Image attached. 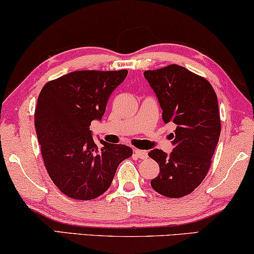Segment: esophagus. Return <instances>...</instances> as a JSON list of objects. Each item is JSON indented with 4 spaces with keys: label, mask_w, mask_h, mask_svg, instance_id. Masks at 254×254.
<instances>
[{
    "label": "esophagus",
    "mask_w": 254,
    "mask_h": 254,
    "mask_svg": "<svg viewBox=\"0 0 254 254\" xmlns=\"http://www.w3.org/2000/svg\"><path fill=\"white\" fill-rule=\"evenodd\" d=\"M134 154H135V156H136V157L141 158V159L147 158V156H148V152H147V151H144V150H140V149H135V150H134Z\"/></svg>",
    "instance_id": "obj_1"
}]
</instances>
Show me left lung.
Here are the masks:
<instances>
[{"label": "left lung", "instance_id": "1", "mask_svg": "<svg viewBox=\"0 0 254 254\" xmlns=\"http://www.w3.org/2000/svg\"><path fill=\"white\" fill-rule=\"evenodd\" d=\"M163 110L165 124L177 126L170 155L154 149L149 157L159 165L150 185L168 197L192 193L202 183L221 134L217 96L204 77L178 64L144 71Z\"/></svg>", "mask_w": 254, "mask_h": 254}]
</instances>
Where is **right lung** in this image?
<instances>
[{
  "mask_svg": "<svg viewBox=\"0 0 254 254\" xmlns=\"http://www.w3.org/2000/svg\"><path fill=\"white\" fill-rule=\"evenodd\" d=\"M127 70H79L47 82L34 112L46 170L55 186L75 200H92L109 190L118 165L133 154L125 144L93 141L90 125L102 120L111 93Z\"/></svg>",
  "mask_w": 254,
  "mask_h": 254,
  "instance_id": "1",
  "label": "right lung"
}]
</instances>
